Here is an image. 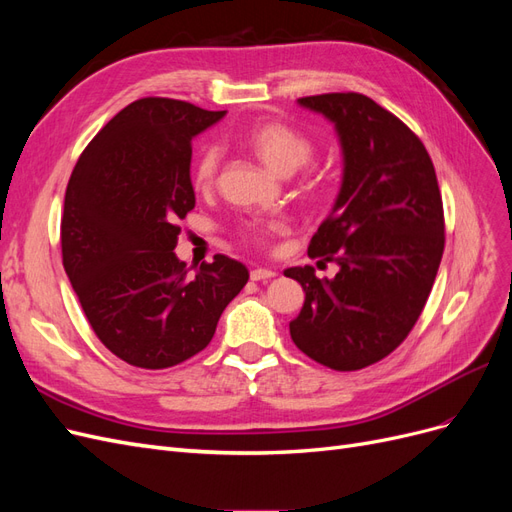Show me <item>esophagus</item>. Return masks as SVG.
Instances as JSON below:
<instances>
[{
  "instance_id": "34e87169",
  "label": "esophagus",
  "mask_w": 512,
  "mask_h": 512,
  "mask_svg": "<svg viewBox=\"0 0 512 512\" xmlns=\"http://www.w3.org/2000/svg\"><path fill=\"white\" fill-rule=\"evenodd\" d=\"M250 277H252V282H267V280H271V277H275V271L260 267V269H252Z\"/></svg>"
}]
</instances>
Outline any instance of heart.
<instances>
[{
	"instance_id": "obj_1",
	"label": "heart",
	"mask_w": 512,
	"mask_h": 512,
	"mask_svg": "<svg viewBox=\"0 0 512 512\" xmlns=\"http://www.w3.org/2000/svg\"><path fill=\"white\" fill-rule=\"evenodd\" d=\"M245 147L254 151V156L275 175L288 177L297 173L301 166L312 160L314 143L301 130L288 126L284 121H260L243 134ZM222 162V151L218 145H205L196 153L192 164V183L198 190H209L218 177ZM303 190L309 194H320L324 190V175H312L305 179Z\"/></svg>"
}]
</instances>
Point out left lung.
Segmentation results:
<instances>
[{"mask_svg": "<svg viewBox=\"0 0 512 512\" xmlns=\"http://www.w3.org/2000/svg\"><path fill=\"white\" fill-rule=\"evenodd\" d=\"M299 104L335 126L344 175L307 247L309 258L337 262V275L284 271L305 292L290 337L316 363L356 371L391 354L423 312L444 252L442 196L421 138L371 98L348 91Z\"/></svg>", "mask_w": 512, "mask_h": 512, "instance_id": "1", "label": "left lung"}]
</instances>
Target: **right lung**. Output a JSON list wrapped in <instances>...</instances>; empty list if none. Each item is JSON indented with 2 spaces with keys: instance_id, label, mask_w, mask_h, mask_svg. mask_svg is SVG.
<instances>
[{
  "instance_id": "1",
  "label": "right lung",
  "mask_w": 512,
  "mask_h": 512,
  "mask_svg": "<svg viewBox=\"0 0 512 512\" xmlns=\"http://www.w3.org/2000/svg\"><path fill=\"white\" fill-rule=\"evenodd\" d=\"M226 111L143 98L94 136L76 162L61 218V256L100 342L121 361L164 369L207 344L250 280L224 254L188 275L173 252L194 205L192 138Z\"/></svg>"
}]
</instances>
